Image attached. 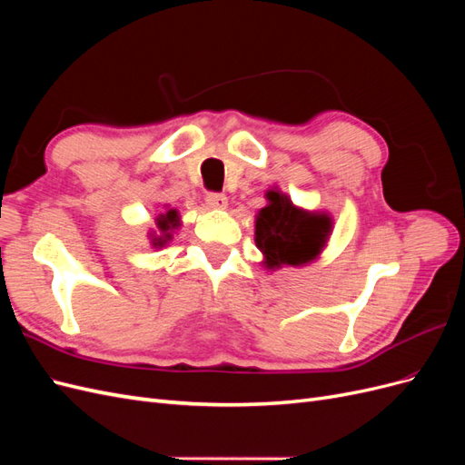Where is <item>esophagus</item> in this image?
<instances>
[{"label": "esophagus", "instance_id": "obj_1", "mask_svg": "<svg viewBox=\"0 0 465 465\" xmlns=\"http://www.w3.org/2000/svg\"><path fill=\"white\" fill-rule=\"evenodd\" d=\"M205 203L211 209H224V207H227V195L219 193V192H209L205 195Z\"/></svg>", "mask_w": 465, "mask_h": 465}]
</instances>
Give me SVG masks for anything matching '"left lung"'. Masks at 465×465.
Returning a JSON list of instances; mask_svg holds the SVG:
<instances>
[{
	"label": "left lung",
	"mask_w": 465,
	"mask_h": 465,
	"mask_svg": "<svg viewBox=\"0 0 465 465\" xmlns=\"http://www.w3.org/2000/svg\"><path fill=\"white\" fill-rule=\"evenodd\" d=\"M267 200L256 219V244L267 267L311 262L331 231L330 217L304 213L279 192H267Z\"/></svg>",
	"instance_id": "8db88e82"
}]
</instances>
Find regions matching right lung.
I'll use <instances>...</instances> for the list:
<instances>
[{"label":"right lung","mask_w":465,"mask_h":465,"mask_svg":"<svg viewBox=\"0 0 465 465\" xmlns=\"http://www.w3.org/2000/svg\"><path fill=\"white\" fill-rule=\"evenodd\" d=\"M178 224H180V221H178L176 209H168L166 213L159 215L157 227H159L161 236H154V238H153V244H154V246H163L166 241H171V231L176 229Z\"/></svg>","instance_id":"add662e5"}]
</instances>
